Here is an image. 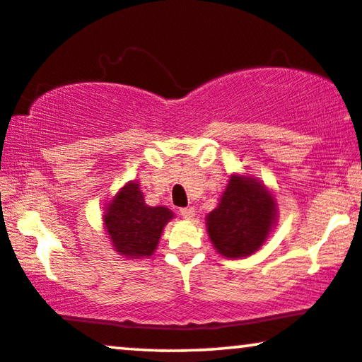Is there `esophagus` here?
Segmentation results:
<instances>
[{"instance_id":"34e87169","label":"esophagus","mask_w":362,"mask_h":362,"mask_svg":"<svg viewBox=\"0 0 362 362\" xmlns=\"http://www.w3.org/2000/svg\"><path fill=\"white\" fill-rule=\"evenodd\" d=\"M180 215H182L183 218H187V220H192V218L195 216V208H193V206L180 208Z\"/></svg>"}]
</instances>
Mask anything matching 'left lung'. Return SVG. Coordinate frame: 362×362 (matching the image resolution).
Segmentation results:
<instances>
[{
	"instance_id": "left-lung-1",
	"label": "left lung",
	"mask_w": 362,
	"mask_h": 362,
	"mask_svg": "<svg viewBox=\"0 0 362 362\" xmlns=\"http://www.w3.org/2000/svg\"><path fill=\"white\" fill-rule=\"evenodd\" d=\"M277 220L276 198L257 179L231 175L215 210L206 216V231L221 256H251L266 243Z\"/></svg>"
}]
</instances>
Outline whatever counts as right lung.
I'll use <instances>...</instances> for the list:
<instances>
[{
  "instance_id": "1",
  "label": "right lung",
  "mask_w": 362,
  "mask_h": 362,
  "mask_svg": "<svg viewBox=\"0 0 362 362\" xmlns=\"http://www.w3.org/2000/svg\"><path fill=\"white\" fill-rule=\"evenodd\" d=\"M172 218L174 213L169 208L147 205L139 183L132 180L108 203L103 221L115 251L139 259L154 254L162 230Z\"/></svg>"
}]
</instances>
